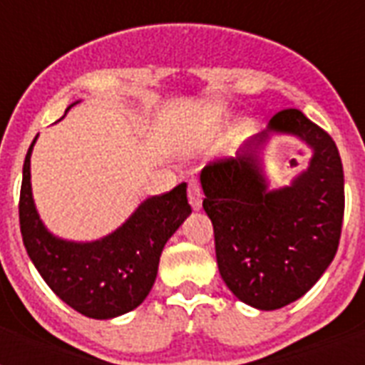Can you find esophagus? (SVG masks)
<instances>
[{"label": "esophagus", "instance_id": "obj_1", "mask_svg": "<svg viewBox=\"0 0 365 365\" xmlns=\"http://www.w3.org/2000/svg\"><path fill=\"white\" fill-rule=\"evenodd\" d=\"M187 197H189V205L193 210H200L202 206V189H200V183L197 180H191L187 187Z\"/></svg>", "mask_w": 365, "mask_h": 365}]
</instances>
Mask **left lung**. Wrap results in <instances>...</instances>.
<instances>
[{
    "instance_id": "8db88e82",
    "label": "left lung",
    "mask_w": 365,
    "mask_h": 365,
    "mask_svg": "<svg viewBox=\"0 0 365 365\" xmlns=\"http://www.w3.org/2000/svg\"><path fill=\"white\" fill-rule=\"evenodd\" d=\"M271 133H292L313 149L309 168L269 190L259 155ZM202 208L214 225L220 274L242 303L274 311L294 303L334 261L345 214L339 151L299 110L278 111L237 157L200 172Z\"/></svg>"
}]
</instances>
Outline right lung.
I'll return each instance as SVG.
<instances>
[{"label": "right lung", "mask_w": 365, "mask_h": 365, "mask_svg": "<svg viewBox=\"0 0 365 365\" xmlns=\"http://www.w3.org/2000/svg\"><path fill=\"white\" fill-rule=\"evenodd\" d=\"M36 140L26 153L19 202L20 233L31 263L48 288L85 317L108 320L136 309L153 288L166 240L191 214L187 185L180 183L168 193L145 199L104 239H58L43 225L31 197L30 157Z\"/></svg>", "instance_id": "obj_1"}]
</instances>
